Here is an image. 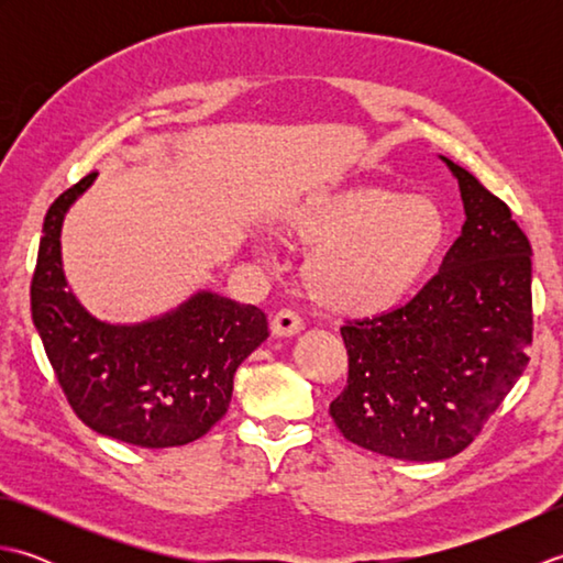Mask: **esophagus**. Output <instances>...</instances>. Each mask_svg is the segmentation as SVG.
I'll use <instances>...</instances> for the list:
<instances>
[{
  "label": "esophagus",
  "instance_id": "obj_1",
  "mask_svg": "<svg viewBox=\"0 0 563 563\" xmlns=\"http://www.w3.org/2000/svg\"><path fill=\"white\" fill-rule=\"evenodd\" d=\"M302 319L295 309H280V312L271 319V331L275 336H295L297 331H302Z\"/></svg>",
  "mask_w": 563,
  "mask_h": 563
}]
</instances>
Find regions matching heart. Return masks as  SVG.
Here are the masks:
<instances>
[{"mask_svg": "<svg viewBox=\"0 0 563 563\" xmlns=\"http://www.w3.org/2000/svg\"><path fill=\"white\" fill-rule=\"evenodd\" d=\"M285 234L314 249L305 266L312 300L336 314L369 317L416 288L445 249L450 222L428 196L355 186L302 202Z\"/></svg>", "mask_w": 563, "mask_h": 563, "instance_id": "heart-1", "label": "heart"}]
</instances>
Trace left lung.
<instances>
[{
    "label": "left lung",
    "mask_w": 563,
    "mask_h": 563,
    "mask_svg": "<svg viewBox=\"0 0 563 563\" xmlns=\"http://www.w3.org/2000/svg\"><path fill=\"white\" fill-rule=\"evenodd\" d=\"M457 176L466 222L404 305L349 319V379L329 413L353 445L438 462L466 450L530 363L532 246L479 178Z\"/></svg>",
    "instance_id": "8db88e82"
}]
</instances>
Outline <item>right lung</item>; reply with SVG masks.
Here are the masks:
<instances>
[{"label": "right lung", "instance_id": "obj_1", "mask_svg": "<svg viewBox=\"0 0 563 563\" xmlns=\"http://www.w3.org/2000/svg\"><path fill=\"white\" fill-rule=\"evenodd\" d=\"M84 176L47 208L31 280V317L71 411L128 445L159 450L194 442L220 421L244 357L268 339L266 314L214 292L137 327L103 324L67 292L59 227L91 186Z\"/></svg>", "mask_w": 563, "mask_h": 563}]
</instances>
